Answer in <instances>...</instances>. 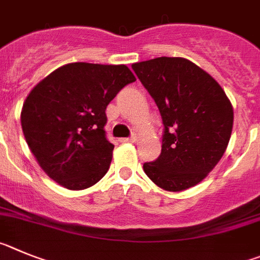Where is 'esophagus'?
I'll return each instance as SVG.
<instances>
[{
    "label": "esophagus",
    "mask_w": 260,
    "mask_h": 260,
    "mask_svg": "<svg viewBox=\"0 0 260 260\" xmlns=\"http://www.w3.org/2000/svg\"><path fill=\"white\" fill-rule=\"evenodd\" d=\"M136 140H137V136H136L135 133H133V135L131 136V137H127V139H121L120 141L121 142H135Z\"/></svg>",
    "instance_id": "esophagus-1"
}]
</instances>
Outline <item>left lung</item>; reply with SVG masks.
<instances>
[{
    "instance_id": "obj_1",
    "label": "left lung",
    "mask_w": 260,
    "mask_h": 260,
    "mask_svg": "<svg viewBox=\"0 0 260 260\" xmlns=\"http://www.w3.org/2000/svg\"><path fill=\"white\" fill-rule=\"evenodd\" d=\"M133 71L162 116L160 155L144 163L145 174L165 190L202 181L228 146L233 109L212 76L185 58L159 57L133 63Z\"/></svg>"
}]
</instances>
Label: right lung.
I'll use <instances>...</instances> for the list:
<instances>
[{"label":"right lung","mask_w":260,"mask_h":260,"mask_svg":"<svg viewBox=\"0 0 260 260\" xmlns=\"http://www.w3.org/2000/svg\"><path fill=\"white\" fill-rule=\"evenodd\" d=\"M136 80L124 64L70 63L51 72L28 94L22 129L50 179L71 190L106 175L114 145L107 140L106 107Z\"/></svg>","instance_id":"add662e5"}]
</instances>
